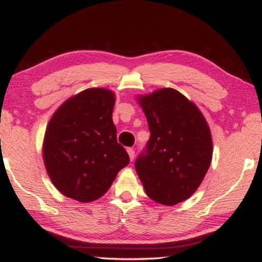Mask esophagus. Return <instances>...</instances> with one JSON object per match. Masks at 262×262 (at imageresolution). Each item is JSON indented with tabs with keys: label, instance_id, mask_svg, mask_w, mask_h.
Returning a JSON list of instances; mask_svg holds the SVG:
<instances>
[{
	"label": "esophagus",
	"instance_id": "obj_1",
	"mask_svg": "<svg viewBox=\"0 0 262 262\" xmlns=\"http://www.w3.org/2000/svg\"><path fill=\"white\" fill-rule=\"evenodd\" d=\"M127 154H128V156H130V160L134 161V159H135V149L128 148L127 149Z\"/></svg>",
	"mask_w": 262,
	"mask_h": 262
}]
</instances>
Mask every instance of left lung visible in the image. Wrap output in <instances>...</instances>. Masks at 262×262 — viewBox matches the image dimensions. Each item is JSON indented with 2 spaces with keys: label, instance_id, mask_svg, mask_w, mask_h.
Here are the masks:
<instances>
[{
  "label": "left lung",
  "instance_id": "1",
  "mask_svg": "<svg viewBox=\"0 0 262 262\" xmlns=\"http://www.w3.org/2000/svg\"><path fill=\"white\" fill-rule=\"evenodd\" d=\"M150 138L135 168L146 195L171 206L188 199L202 184L211 160L212 138L205 118L181 93L162 88L139 96Z\"/></svg>",
  "mask_w": 262,
  "mask_h": 262
}]
</instances>
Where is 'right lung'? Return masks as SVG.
<instances>
[{
  "label": "right lung",
  "mask_w": 262,
  "mask_h": 262,
  "mask_svg": "<svg viewBox=\"0 0 262 262\" xmlns=\"http://www.w3.org/2000/svg\"><path fill=\"white\" fill-rule=\"evenodd\" d=\"M114 102L108 89H85L68 99L50 120L42 156L50 179L66 196L81 203L99 199L130 162L117 142Z\"/></svg>",
  "instance_id": "add662e5"
}]
</instances>
